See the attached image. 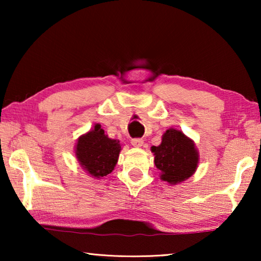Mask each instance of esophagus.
<instances>
[{
  "instance_id": "esophagus-1",
  "label": "esophagus",
  "mask_w": 261,
  "mask_h": 261,
  "mask_svg": "<svg viewBox=\"0 0 261 261\" xmlns=\"http://www.w3.org/2000/svg\"><path fill=\"white\" fill-rule=\"evenodd\" d=\"M143 144H144V140H143V139H140V138L131 139V145H132V146H134V147L139 148V147L143 146Z\"/></svg>"
}]
</instances>
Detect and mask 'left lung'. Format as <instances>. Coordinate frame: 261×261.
Instances as JSON below:
<instances>
[{"label":"left lung","mask_w":261,"mask_h":261,"mask_svg":"<svg viewBox=\"0 0 261 261\" xmlns=\"http://www.w3.org/2000/svg\"><path fill=\"white\" fill-rule=\"evenodd\" d=\"M154 163L160 170V178L170 185L184 182L196 173L199 152L194 141L182 131L169 127L162 135L161 144L152 146Z\"/></svg>","instance_id":"left-lung-1"}]
</instances>
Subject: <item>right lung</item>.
Wrapping results in <instances>:
<instances>
[{
	"label": "right lung",
	"mask_w": 261,
	"mask_h": 261,
	"mask_svg": "<svg viewBox=\"0 0 261 261\" xmlns=\"http://www.w3.org/2000/svg\"><path fill=\"white\" fill-rule=\"evenodd\" d=\"M121 149L120 140L109 138L96 123L93 129L79 137L74 146V155L83 169L98 179L114 170Z\"/></svg>",
	"instance_id": "obj_1"
}]
</instances>
